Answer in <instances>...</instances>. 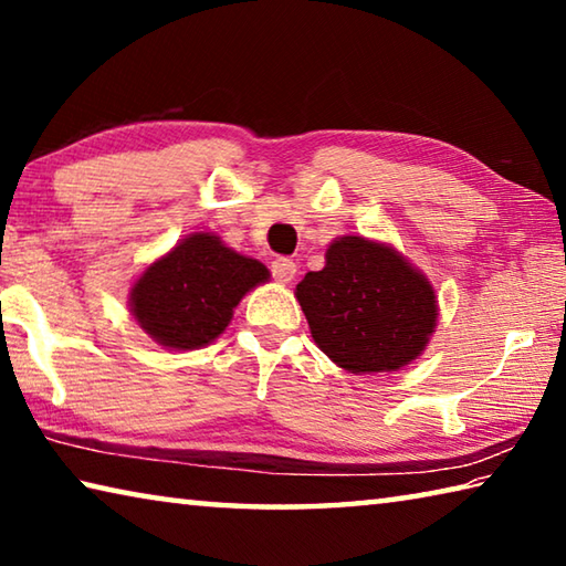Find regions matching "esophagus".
Masks as SVG:
<instances>
[{
    "label": "esophagus",
    "instance_id": "1",
    "mask_svg": "<svg viewBox=\"0 0 566 566\" xmlns=\"http://www.w3.org/2000/svg\"><path fill=\"white\" fill-rule=\"evenodd\" d=\"M272 274H274V280L282 284L292 282L296 276V262L290 260V256H280V260L272 262Z\"/></svg>",
    "mask_w": 566,
    "mask_h": 566
}]
</instances>
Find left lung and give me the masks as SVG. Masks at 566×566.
Here are the masks:
<instances>
[{"mask_svg": "<svg viewBox=\"0 0 566 566\" xmlns=\"http://www.w3.org/2000/svg\"><path fill=\"white\" fill-rule=\"evenodd\" d=\"M296 300L312 337L352 375L397 371L437 327L432 284L405 256L364 237H342L322 272H306Z\"/></svg>", "mask_w": 566, "mask_h": 566, "instance_id": "8db88e82", "label": "left lung"}]
</instances>
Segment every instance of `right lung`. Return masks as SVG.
I'll return each mask as SVG.
<instances>
[{
	"instance_id": "add662e5",
	"label": "right lung",
	"mask_w": 566,
	"mask_h": 566,
	"mask_svg": "<svg viewBox=\"0 0 566 566\" xmlns=\"http://www.w3.org/2000/svg\"><path fill=\"white\" fill-rule=\"evenodd\" d=\"M266 280L262 262L237 254L214 234H191L147 266L129 306L155 342L199 349L227 329L239 300Z\"/></svg>"
}]
</instances>
